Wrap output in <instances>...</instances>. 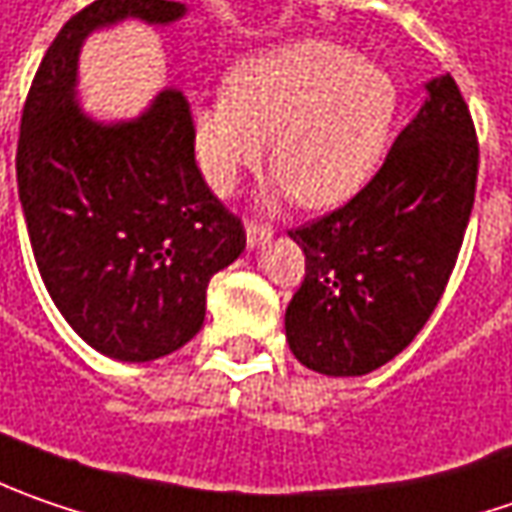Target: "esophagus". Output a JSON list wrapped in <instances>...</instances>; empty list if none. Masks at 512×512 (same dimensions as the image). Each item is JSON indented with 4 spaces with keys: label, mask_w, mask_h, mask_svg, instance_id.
Masks as SVG:
<instances>
[{
    "label": "esophagus",
    "mask_w": 512,
    "mask_h": 512,
    "mask_svg": "<svg viewBox=\"0 0 512 512\" xmlns=\"http://www.w3.org/2000/svg\"><path fill=\"white\" fill-rule=\"evenodd\" d=\"M272 229L269 226H260V223H246V243H249V249H260V246H266L269 240H272Z\"/></svg>",
    "instance_id": "1"
}]
</instances>
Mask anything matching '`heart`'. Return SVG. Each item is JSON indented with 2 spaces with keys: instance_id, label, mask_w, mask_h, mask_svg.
Returning a JSON list of instances; mask_svg holds the SVG:
<instances>
[{
  "instance_id": "b5f03b06",
  "label": "heart",
  "mask_w": 512,
  "mask_h": 512,
  "mask_svg": "<svg viewBox=\"0 0 512 512\" xmlns=\"http://www.w3.org/2000/svg\"><path fill=\"white\" fill-rule=\"evenodd\" d=\"M398 105V82L381 62L329 39H300L240 59L226 91L191 108V148L203 180L232 194L272 136L280 189L306 209H332L367 186Z\"/></svg>"
}]
</instances>
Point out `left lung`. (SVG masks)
<instances>
[{"label":"left lung","instance_id":"left-lung-1","mask_svg":"<svg viewBox=\"0 0 512 512\" xmlns=\"http://www.w3.org/2000/svg\"><path fill=\"white\" fill-rule=\"evenodd\" d=\"M424 88L421 111L367 186L289 232L306 278L286 306V341L321 375H367L392 361L453 275L476 200V128L450 74Z\"/></svg>","mask_w":512,"mask_h":512}]
</instances>
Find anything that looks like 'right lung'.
I'll return each mask as SVG.
<instances>
[{"mask_svg":"<svg viewBox=\"0 0 512 512\" xmlns=\"http://www.w3.org/2000/svg\"><path fill=\"white\" fill-rule=\"evenodd\" d=\"M183 2L97 0L51 42L28 91L16 183L45 289L97 352L145 364L189 344L209 280L246 249L191 148L183 91L163 88L134 120L102 123L77 100L82 42L140 19L171 25Z\"/></svg>","mask_w":512,"mask_h":512,"instance_id":"obj_1","label":"right lung"}]
</instances>
